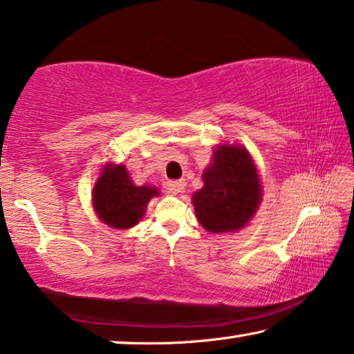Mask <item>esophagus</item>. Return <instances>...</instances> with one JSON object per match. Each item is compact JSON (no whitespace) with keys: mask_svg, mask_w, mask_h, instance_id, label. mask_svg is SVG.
<instances>
[{"mask_svg":"<svg viewBox=\"0 0 354 354\" xmlns=\"http://www.w3.org/2000/svg\"><path fill=\"white\" fill-rule=\"evenodd\" d=\"M167 187L168 191H170V194H179L184 191V187H186V181L184 179H178V181H168L167 183Z\"/></svg>","mask_w":354,"mask_h":354,"instance_id":"1","label":"esophagus"}]
</instances>
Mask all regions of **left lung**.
Instances as JSON below:
<instances>
[{
	"mask_svg": "<svg viewBox=\"0 0 354 354\" xmlns=\"http://www.w3.org/2000/svg\"><path fill=\"white\" fill-rule=\"evenodd\" d=\"M203 187L192 196L201 225L213 234L236 232L261 202V184L252 156L237 144H221L203 171Z\"/></svg>",
	"mask_w": 354,
	"mask_h": 354,
	"instance_id": "8db88e82",
	"label": "left lung"
}]
</instances>
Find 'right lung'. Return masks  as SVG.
I'll use <instances>...</instances> for the list:
<instances>
[{"label": "right lung", "mask_w": 354, "mask_h": 354, "mask_svg": "<svg viewBox=\"0 0 354 354\" xmlns=\"http://www.w3.org/2000/svg\"><path fill=\"white\" fill-rule=\"evenodd\" d=\"M158 194L153 186H136L125 165L109 163L94 184L93 207L104 225L129 229L142 220L149 201Z\"/></svg>", "instance_id": "right-lung-1"}]
</instances>
